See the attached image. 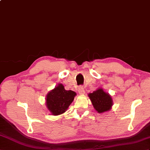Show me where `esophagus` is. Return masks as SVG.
Returning a JSON list of instances; mask_svg holds the SVG:
<instances>
[{
  "label": "esophagus",
  "instance_id": "34e87169",
  "mask_svg": "<svg viewBox=\"0 0 150 150\" xmlns=\"http://www.w3.org/2000/svg\"><path fill=\"white\" fill-rule=\"evenodd\" d=\"M78 92L79 94H84L85 93V91L84 90V88L83 86H80L78 88Z\"/></svg>",
  "mask_w": 150,
  "mask_h": 150
}]
</instances>
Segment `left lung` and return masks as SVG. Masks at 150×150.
Wrapping results in <instances>:
<instances>
[{
	"instance_id": "obj_1",
	"label": "left lung",
	"mask_w": 150,
	"mask_h": 150,
	"mask_svg": "<svg viewBox=\"0 0 150 150\" xmlns=\"http://www.w3.org/2000/svg\"><path fill=\"white\" fill-rule=\"evenodd\" d=\"M94 108L98 113L110 110L112 105V101L111 96L104 92L101 88L94 91L93 93L88 94Z\"/></svg>"
}]
</instances>
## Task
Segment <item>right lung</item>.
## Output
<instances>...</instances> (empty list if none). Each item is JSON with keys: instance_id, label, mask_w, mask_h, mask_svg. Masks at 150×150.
I'll list each match as a JSON object with an SVG mask.
<instances>
[{"instance_id": "obj_1", "label": "right lung", "mask_w": 150, "mask_h": 150, "mask_svg": "<svg viewBox=\"0 0 150 150\" xmlns=\"http://www.w3.org/2000/svg\"><path fill=\"white\" fill-rule=\"evenodd\" d=\"M76 95L72 90H65L63 85L59 84L47 95V109L53 115L62 114L72 103Z\"/></svg>"}]
</instances>
